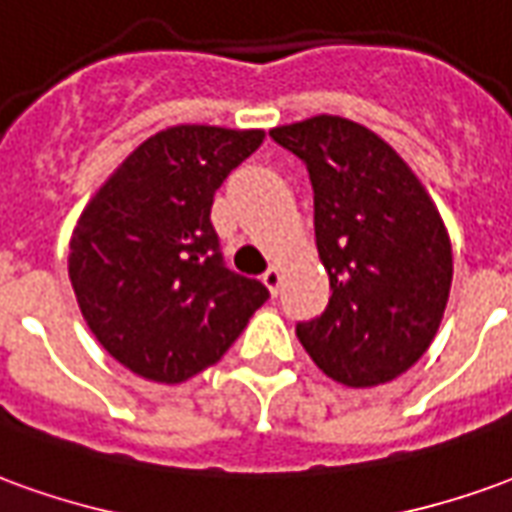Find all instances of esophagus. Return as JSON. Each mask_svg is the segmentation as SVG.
Instances as JSON below:
<instances>
[{
    "label": "esophagus",
    "mask_w": 512,
    "mask_h": 512,
    "mask_svg": "<svg viewBox=\"0 0 512 512\" xmlns=\"http://www.w3.org/2000/svg\"><path fill=\"white\" fill-rule=\"evenodd\" d=\"M263 282H266V288L271 293H274V296H277V291H280V285H282V268L280 266H271L266 271V274H263Z\"/></svg>",
    "instance_id": "obj_1"
}]
</instances>
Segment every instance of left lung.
<instances>
[{
	"instance_id": "8db88e82",
	"label": "left lung",
	"mask_w": 512,
	"mask_h": 512,
	"mask_svg": "<svg viewBox=\"0 0 512 512\" xmlns=\"http://www.w3.org/2000/svg\"><path fill=\"white\" fill-rule=\"evenodd\" d=\"M271 138L305 160L330 302L296 338L327 377L374 388L416 366L452 291V241L413 169L343 116L282 124Z\"/></svg>"
}]
</instances>
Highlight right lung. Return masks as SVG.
<instances>
[{
  "label": "right lung",
  "instance_id": "obj_1",
  "mask_svg": "<svg viewBox=\"0 0 512 512\" xmlns=\"http://www.w3.org/2000/svg\"><path fill=\"white\" fill-rule=\"evenodd\" d=\"M266 130L177 124L119 163L74 224L69 280L107 355L177 385L216 366L268 299L221 263L213 196Z\"/></svg>",
  "mask_w": 512,
  "mask_h": 512
}]
</instances>
